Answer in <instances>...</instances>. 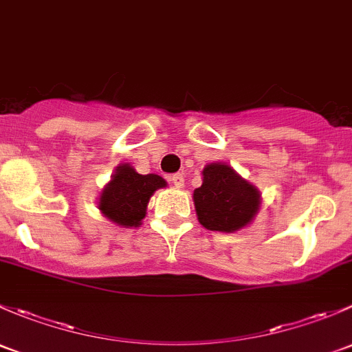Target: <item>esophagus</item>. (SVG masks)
Returning a JSON list of instances; mask_svg holds the SVG:
<instances>
[{
    "label": "esophagus",
    "mask_w": 352,
    "mask_h": 352,
    "mask_svg": "<svg viewBox=\"0 0 352 352\" xmlns=\"http://www.w3.org/2000/svg\"><path fill=\"white\" fill-rule=\"evenodd\" d=\"M169 179H171V183L175 184L176 188H183V186H184V176H183V173H176V175H173L171 177H169Z\"/></svg>",
    "instance_id": "obj_1"
}]
</instances>
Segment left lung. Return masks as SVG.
Listing matches in <instances>:
<instances>
[{
    "mask_svg": "<svg viewBox=\"0 0 352 352\" xmlns=\"http://www.w3.org/2000/svg\"><path fill=\"white\" fill-rule=\"evenodd\" d=\"M200 223L208 230L234 232L248 226L259 208V191L230 166L208 164L193 193Z\"/></svg>",
    "mask_w": 352,
    "mask_h": 352,
    "instance_id": "obj_1",
    "label": "left lung"
}]
</instances>
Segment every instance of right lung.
Returning <instances> with one entry per match:
<instances>
[{
	"label": "right lung",
	"mask_w": 352,
	"mask_h": 352,
	"mask_svg": "<svg viewBox=\"0 0 352 352\" xmlns=\"http://www.w3.org/2000/svg\"><path fill=\"white\" fill-rule=\"evenodd\" d=\"M166 181L157 175H139L129 164L115 171L100 198V210L104 217L118 226L137 227L146 217L149 198Z\"/></svg>",
	"instance_id": "1"
}]
</instances>
